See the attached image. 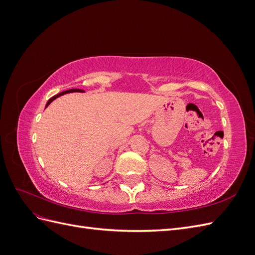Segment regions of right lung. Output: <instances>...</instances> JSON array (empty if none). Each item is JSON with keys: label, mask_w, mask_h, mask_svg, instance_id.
<instances>
[{"label": "right lung", "mask_w": 255, "mask_h": 255, "mask_svg": "<svg viewBox=\"0 0 255 255\" xmlns=\"http://www.w3.org/2000/svg\"><path fill=\"white\" fill-rule=\"evenodd\" d=\"M70 92H85L84 90H82V89H69V90H66V91H63V92H60V94H58V95H56V96H54V97H52L49 101L47 102V105H45V107H48L54 100H55L56 98H58V97H60V96H64V95H66V94H70Z\"/></svg>", "instance_id": "1"}]
</instances>
